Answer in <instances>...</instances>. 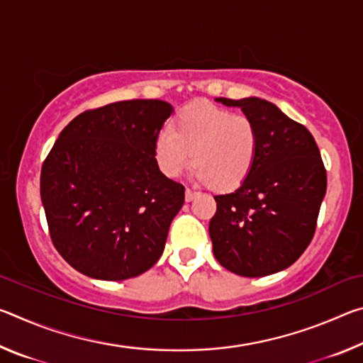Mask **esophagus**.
Instances as JSON below:
<instances>
[{
  "mask_svg": "<svg viewBox=\"0 0 363 363\" xmlns=\"http://www.w3.org/2000/svg\"><path fill=\"white\" fill-rule=\"evenodd\" d=\"M199 195V192H195V190H192V189H186V201H192L195 196Z\"/></svg>",
  "mask_w": 363,
  "mask_h": 363,
  "instance_id": "1",
  "label": "esophagus"
}]
</instances>
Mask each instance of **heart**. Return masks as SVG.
Here are the masks:
<instances>
[{"instance_id":"1","label":"heart","mask_w":363,"mask_h":363,"mask_svg":"<svg viewBox=\"0 0 363 363\" xmlns=\"http://www.w3.org/2000/svg\"><path fill=\"white\" fill-rule=\"evenodd\" d=\"M256 152L255 123L210 104L182 108L173 126L163 128L155 140V157L164 174L179 176L192 162L196 179L219 192L237 189L247 179Z\"/></svg>"}]
</instances>
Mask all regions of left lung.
Instances as JSON below:
<instances>
[{
  "label": "left lung",
  "instance_id": "left-lung-1",
  "mask_svg": "<svg viewBox=\"0 0 363 363\" xmlns=\"http://www.w3.org/2000/svg\"><path fill=\"white\" fill-rule=\"evenodd\" d=\"M255 123L257 152L242 186L216 195L210 220L214 257L242 277L290 267L309 247L327 192V169L309 130L259 97L233 101Z\"/></svg>",
  "mask_w": 363,
  "mask_h": 363
}]
</instances>
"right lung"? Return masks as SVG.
Returning <instances> with one entry per match:
<instances>
[{
  "label": "right lung",
  "instance_id": "right-lung-1",
  "mask_svg": "<svg viewBox=\"0 0 363 363\" xmlns=\"http://www.w3.org/2000/svg\"><path fill=\"white\" fill-rule=\"evenodd\" d=\"M168 102L133 99L75 116L41 167L49 235L73 269L99 280L144 274L164 250L184 186L164 176L155 140Z\"/></svg>",
  "mask_w": 363,
  "mask_h": 363
}]
</instances>
